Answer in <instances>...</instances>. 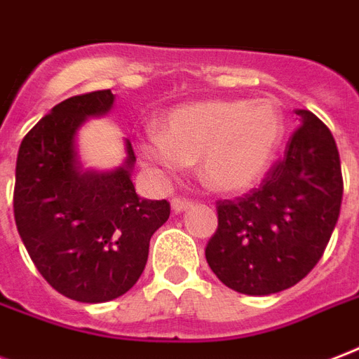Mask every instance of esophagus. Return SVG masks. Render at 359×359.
<instances>
[{
	"instance_id": "1",
	"label": "esophagus",
	"mask_w": 359,
	"mask_h": 359,
	"mask_svg": "<svg viewBox=\"0 0 359 359\" xmlns=\"http://www.w3.org/2000/svg\"><path fill=\"white\" fill-rule=\"evenodd\" d=\"M190 207H191V201H188V199H182V198L171 199V209H173V212H182V210L190 209Z\"/></svg>"
}]
</instances>
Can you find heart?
<instances>
[{
    "mask_svg": "<svg viewBox=\"0 0 359 359\" xmlns=\"http://www.w3.org/2000/svg\"><path fill=\"white\" fill-rule=\"evenodd\" d=\"M284 131L283 109L275 101L207 100L169 111L161 130L135 137V149L158 179L177 177L198 160L203 184L237 194L264 179Z\"/></svg>",
    "mask_w": 359,
    "mask_h": 359,
    "instance_id": "heart-1",
    "label": "heart"
}]
</instances>
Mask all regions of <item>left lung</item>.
I'll return each instance as SVG.
<instances>
[{"label":"left lung","instance_id":"1","mask_svg":"<svg viewBox=\"0 0 359 359\" xmlns=\"http://www.w3.org/2000/svg\"><path fill=\"white\" fill-rule=\"evenodd\" d=\"M262 186L218 203V229L205 258L228 288L246 295L283 292L307 277L330 243L343 201L332 131L311 111Z\"/></svg>","mask_w":359,"mask_h":359}]
</instances>
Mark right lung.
Segmentation results:
<instances>
[{"instance_id":"obj_1","label":"right lung","mask_w":359,"mask_h":359,"mask_svg":"<svg viewBox=\"0 0 359 359\" xmlns=\"http://www.w3.org/2000/svg\"><path fill=\"white\" fill-rule=\"evenodd\" d=\"M113 107L111 90L62 101L29 130L16 158L15 220L22 243L46 283L81 303L124 295L144 271L150 237L169 218L165 199L135 191L128 139L118 168H84L79 131Z\"/></svg>"}]
</instances>
